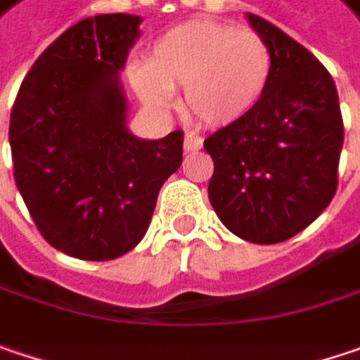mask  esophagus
Instances as JSON below:
<instances>
[{"label":"esophagus","mask_w":360,"mask_h":360,"mask_svg":"<svg viewBox=\"0 0 360 360\" xmlns=\"http://www.w3.org/2000/svg\"><path fill=\"white\" fill-rule=\"evenodd\" d=\"M202 147V137L196 133H186L184 135V151H198Z\"/></svg>","instance_id":"1"}]
</instances>
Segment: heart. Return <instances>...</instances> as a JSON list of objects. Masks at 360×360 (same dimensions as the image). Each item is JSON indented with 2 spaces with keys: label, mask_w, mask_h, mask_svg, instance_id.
Returning <instances> with one entry per match:
<instances>
[{
  "label": "heart",
  "mask_w": 360,
  "mask_h": 360,
  "mask_svg": "<svg viewBox=\"0 0 360 360\" xmlns=\"http://www.w3.org/2000/svg\"><path fill=\"white\" fill-rule=\"evenodd\" d=\"M269 44L252 30L217 20H191L153 42L145 67L131 82L145 104L166 108L172 90L184 88L182 106L194 122L231 127L262 100L270 79Z\"/></svg>",
  "instance_id": "1"
}]
</instances>
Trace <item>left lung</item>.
I'll use <instances>...</instances> for the list:
<instances>
[{"mask_svg": "<svg viewBox=\"0 0 360 360\" xmlns=\"http://www.w3.org/2000/svg\"><path fill=\"white\" fill-rule=\"evenodd\" d=\"M269 44L266 91L244 120L205 139L213 158L209 198L221 223L252 244H278L320 217L338 188L345 124L328 69L256 13Z\"/></svg>", "mask_w": 360, "mask_h": 360, "instance_id": "left-lung-1", "label": "left lung"}]
</instances>
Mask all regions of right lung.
<instances>
[{
	"label": "right lung",
	"mask_w": 360,
	"mask_h": 360,
	"mask_svg": "<svg viewBox=\"0 0 360 360\" xmlns=\"http://www.w3.org/2000/svg\"><path fill=\"white\" fill-rule=\"evenodd\" d=\"M139 15L100 13L65 30L26 73L10 116L13 180L40 236L79 260L139 244L184 133L147 141L124 124L118 84Z\"/></svg>",
	"instance_id": "add662e5"
}]
</instances>
